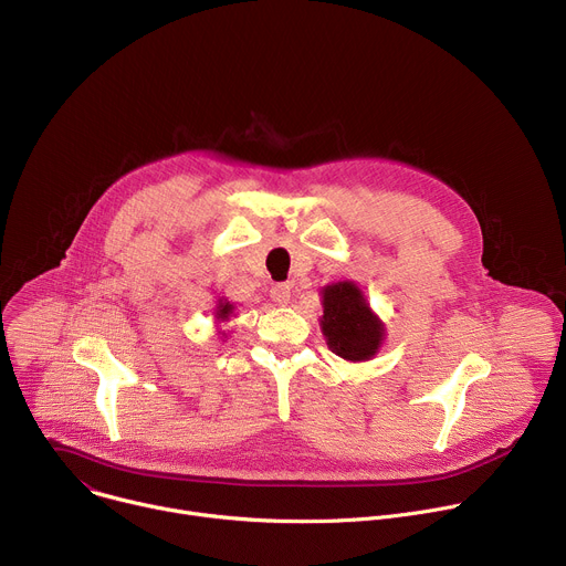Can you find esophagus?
I'll return each mask as SVG.
<instances>
[{
  "instance_id": "1",
  "label": "esophagus",
  "mask_w": 566,
  "mask_h": 566,
  "mask_svg": "<svg viewBox=\"0 0 566 566\" xmlns=\"http://www.w3.org/2000/svg\"><path fill=\"white\" fill-rule=\"evenodd\" d=\"M271 300H273L275 304H280V306L289 304V300H291V284H289V282L275 284V286L271 289Z\"/></svg>"
}]
</instances>
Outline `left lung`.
Returning <instances> with one entry per match:
<instances>
[{"label": "left lung", "instance_id": "obj_1", "mask_svg": "<svg viewBox=\"0 0 566 566\" xmlns=\"http://www.w3.org/2000/svg\"><path fill=\"white\" fill-rule=\"evenodd\" d=\"M319 327L329 349L349 363L374 358L385 340V325L363 291L347 280L322 289Z\"/></svg>", "mask_w": 566, "mask_h": 566}]
</instances>
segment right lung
Instances as JSON below:
<instances>
[{
  "instance_id": "add662e5",
  "label": "right lung",
  "mask_w": 566,
  "mask_h": 566,
  "mask_svg": "<svg viewBox=\"0 0 566 566\" xmlns=\"http://www.w3.org/2000/svg\"><path fill=\"white\" fill-rule=\"evenodd\" d=\"M234 311V306L230 304V302H226V300H219V304H217V308H214V317L219 319V322H223V319H228L230 317V313Z\"/></svg>"
}]
</instances>
